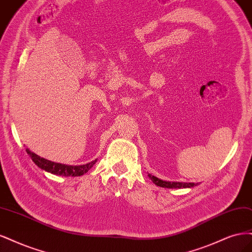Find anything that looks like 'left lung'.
<instances>
[{"label":"left lung","instance_id":"8db88e82","mask_svg":"<svg viewBox=\"0 0 252 252\" xmlns=\"http://www.w3.org/2000/svg\"><path fill=\"white\" fill-rule=\"evenodd\" d=\"M150 179L153 181L154 184H156L160 188H165V189H185V188H192V186H196L197 183H185V182H168L163 181L161 179H158L157 177L152 176L151 174L148 175Z\"/></svg>","mask_w":252,"mask_h":252}]
</instances>
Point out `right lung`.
Segmentation results:
<instances>
[{
    "label": "right lung",
    "instance_id": "obj_1",
    "mask_svg": "<svg viewBox=\"0 0 252 252\" xmlns=\"http://www.w3.org/2000/svg\"><path fill=\"white\" fill-rule=\"evenodd\" d=\"M28 155L31 157L32 161L34 163L46 172H49L54 175H59V176H82L86 174L89 169H90L94 164L96 160L90 162V163H87L84 165H66V164H62V163H56V162H52L47 160L45 158H42L37 156L36 154L30 152L28 149L26 150Z\"/></svg>",
    "mask_w": 252,
    "mask_h": 252
}]
</instances>
